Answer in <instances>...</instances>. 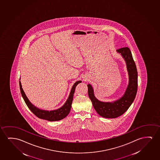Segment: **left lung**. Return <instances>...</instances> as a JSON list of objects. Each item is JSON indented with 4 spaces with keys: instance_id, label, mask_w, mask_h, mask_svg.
<instances>
[{
    "instance_id": "left-lung-1",
    "label": "left lung",
    "mask_w": 160,
    "mask_h": 160,
    "mask_svg": "<svg viewBox=\"0 0 160 160\" xmlns=\"http://www.w3.org/2000/svg\"><path fill=\"white\" fill-rule=\"evenodd\" d=\"M121 53L127 64L129 74V84L123 96L113 102H101L96 99L92 86L88 85V95L97 113L101 117L114 118L123 115L133 103L138 89V72L131 50L128 47L117 50Z\"/></svg>"
}]
</instances>
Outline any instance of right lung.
Returning <instances> with one entry per match:
<instances>
[{
    "label": "right lung",
    "instance_id": "right-lung-1",
    "mask_svg": "<svg viewBox=\"0 0 160 160\" xmlns=\"http://www.w3.org/2000/svg\"><path fill=\"white\" fill-rule=\"evenodd\" d=\"M81 82V81H77L73 84L72 89L71 90L69 97L66 102L65 104H64L63 106L59 109H57L56 110L50 111L40 110L33 105L30 102V101L27 98L26 95H25V92L22 88V86H21L20 81L19 82V84H20L21 93L22 95L23 99H24L25 103L26 104L28 108H29L30 110L31 111L34 115H36L37 117H38L41 119H45V120H48L49 121H59V120H61V119L65 118L70 113L75 89H76L77 85Z\"/></svg>",
    "mask_w": 160,
    "mask_h": 160
}]
</instances>
